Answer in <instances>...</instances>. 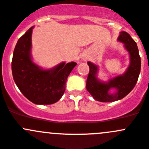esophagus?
Wrapping results in <instances>:
<instances>
[{
  "label": "esophagus",
  "mask_w": 149,
  "mask_h": 149,
  "mask_svg": "<svg viewBox=\"0 0 149 149\" xmlns=\"http://www.w3.org/2000/svg\"><path fill=\"white\" fill-rule=\"evenodd\" d=\"M81 59H82V60H84V61H85V60H87V57L86 56H83L82 57H81Z\"/></svg>",
  "instance_id": "esophagus-1"
}]
</instances>
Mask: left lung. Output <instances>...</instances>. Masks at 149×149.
<instances>
[{"label": "left lung", "mask_w": 149, "mask_h": 149, "mask_svg": "<svg viewBox=\"0 0 149 149\" xmlns=\"http://www.w3.org/2000/svg\"><path fill=\"white\" fill-rule=\"evenodd\" d=\"M118 41L123 42L129 54V65L123 74L102 81L98 77V65L87 62L90 72L86 87L94 99L101 102H113L124 98L133 90L140 73L141 60L137 43L126 31L120 33ZM112 89L114 90L112 93L110 92Z\"/></svg>", "instance_id": "1"}]
</instances>
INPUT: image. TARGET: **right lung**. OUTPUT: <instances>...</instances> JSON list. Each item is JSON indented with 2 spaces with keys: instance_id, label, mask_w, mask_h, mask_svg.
Masks as SVG:
<instances>
[{
  "instance_id": "right-lung-1",
  "label": "right lung",
  "mask_w": 149,
  "mask_h": 149,
  "mask_svg": "<svg viewBox=\"0 0 149 149\" xmlns=\"http://www.w3.org/2000/svg\"><path fill=\"white\" fill-rule=\"evenodd\" d=\"M33 29L30 28L17 42L12 61V76L29 101L39 105L52 104L63 95L67 79L77 63L62 62L50 69L34 63L31 56Z\"/></svg>"
}]
</instances>
